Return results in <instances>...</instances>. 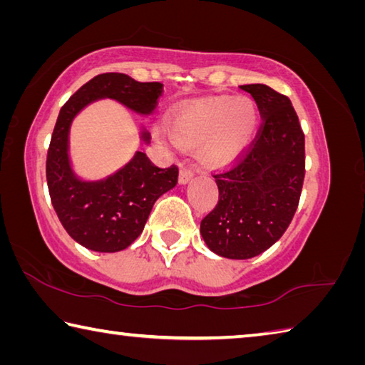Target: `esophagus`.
<instances>
[{"mask_svg": "<svg viewBox=\"0 0 365 365\" xmlns=\"http://www.w3.org/2000/svg\"><path fill=\"white\" fill-rule=\"evenodd\" d=\"M193 177H195V172L193 170L188 169V168H183L180 170V174H178V182H180V183H188Z\"/></svg>", "mask_w": 365, "mask_h": 365, "instance_id": "1", "label": "esophagus"}]
</instances>
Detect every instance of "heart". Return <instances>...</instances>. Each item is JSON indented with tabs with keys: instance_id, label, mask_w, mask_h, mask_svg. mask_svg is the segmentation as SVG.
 Instances as JSON below:
<instances>
[{
	"instance_id": "b5f03b06",
	"label": "heart",
	"mask_w": 365,
	"mask_h": 365,
	"mask_svg": "<svg viewBox=\"0 0 365 365\" xmlns=\"http://www.w3.org/2000/svg\"><path fill=\"white\" fill-rule=\"evenodd\" d=\"M257 123L258 107L252 98H210L178 111L170 130L183 147L200 145L205 164L220 165L241 153L254 135Z\"/></svg>"
}]
</instances>
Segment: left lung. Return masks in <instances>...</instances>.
Wrapping results in <instances>:
<instances>
[{
  "mask_svg": "<svg viewBox=\"0 0 365 365\" xmlns=\"http://www.w3.org/2000/svg\"><path fill=\"white\" fill-rule=\"evenodd\" d=\"M260 111L262 124L247 148L214 178L218 202L201 222L217 255L246 260L286 233L304 180V134L289 97L264 84L241 86Z\"/></svg>",
  "mask_w": 365,
  "mask_h": 365,
  "instance_id": "8db88e82",
  "label": "left lung"
}]
</instances>
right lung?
Returning a JSON list of instances; mask_svg holds the SVG:
<instances>
[{"mask_svg":"<svg viewBox=\"0 0 365 365\" xmlns=\"http://www.w3.org/2000/svg\"><path fill=\"white\" fill-rule=\"evenodd\" d=\"M161 83H138L123 73H103L81 86L61 108L52 132L46 178L58 220L67 233L86 249L118 252L129 247L143 231L158 197L174 188L178 168H158L137 151L130 163L101 182H81L68 161V130L73 118L86 105L108 97L137 113L155 110ZM142 137L148 142V134Z\"/></svg>","mask_w":365,"mask_h":365,"instance_id":"obj_1","label":"right lung"}]
</instances>
